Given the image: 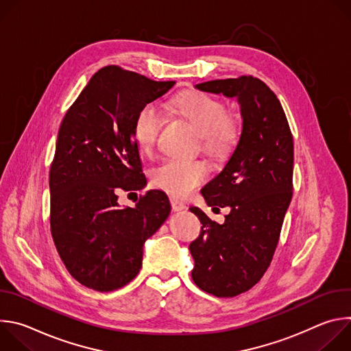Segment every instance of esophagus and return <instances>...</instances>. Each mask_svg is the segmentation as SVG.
<instances>
[{"label": "esophagus", "mask_w": 351, "mask_h": 351, "mask_svg": "<svg viewBox=\"0 0 351 351\" xmlns=\"http://www.w3.org/2000/svg\"><path fill=\"white\" fill-rule=\"evenodd\" d=\"M171 206H172V210L175 213H179V211H183L186 208V206L180 202V199L178 198H171Z\"/></svg>", "instance_id": "34e87169"}]
</instances>
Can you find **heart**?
<instances>
[{"label":"heart","mask_w":351,"mask_h":351,"mask_svg":"<svg viewBox=\"0 0 351 351\" xmlns=\"http://www.w3.org/2000/svg\"><path fill=\"white\" fill-rule=\"evenodd\" d=\"M176 111L186 118L203 137V145L213 154L228 152L237 136L236 122L226 115L225 106L219 99L203 94H183L175 101ZM164 123V114L158 104H144L133 125V136L138 147L149 152L157 141ZM208 175V167L203 161L168 160L153 175L154 184L176 197L189 195Z\"/></svg>","instance_id":"obj_1"}]
</instances>
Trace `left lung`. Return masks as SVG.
Here are the masks:
<instances>
[{"label": "left lung", "mask_w": 351, "mask_h": 351, "mask_svg": "<svg viewBox=\"0 0 351 351\" xmlns=\"http://www.w3.org/2000/svg\"><path fill=\"white\" fill-rule=\"evenodd\" d=\"M236 98L241 134L225 168L202 190L206 203L230 207L223 223L202 210L203 223L189 248L194 283L217 297L252 289L268 269L293 191V136L275 93L260 79L240 76L195 84Z\"/></svg>", "instance_id": "left-lung-1"}]
</instances>
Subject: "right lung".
Segmentation results:
<instances>
[{
	"instance_id": "right-lung-1",
	"label": "right lung",
	"mask_w": 351,
	"mask_h": 351,
	"mask_svg": "<svg viewBox=\"0 0 351 351\" xmlns=\"http://www.w3.org/2000/svg\"><path fill=\"white\" fill-rule=\"evenodd\" d=\"M173 84L110 65L62 119L49 169V223L66 269L88 289L112 291L134 279L145 240L169 217L161 190H148L133 208L119 206L118 191L144 186L134 118Z\"/></svg>"
}]
</instances>
